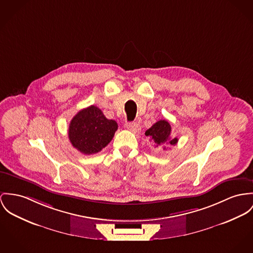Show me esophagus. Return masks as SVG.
Here are the masks:
<instances>
[{
  "label": "esophagus",
  "mask_w": 253,
  "mask_h": 253,
  "mask_svg": "<svg viewBox=\"0 0 253 253\" xmlns=\"http://www.w3.org/2000/svg\"><path fill=\"white\" fill-rule=\"evenodd\" d=\"M126 128L128 130H130L131 132H133V133H136V132H138L140 130L139 125L136 123V122H128V123H126Z\"/></svg>",
  "instance_id": "1"
}]
</instances>
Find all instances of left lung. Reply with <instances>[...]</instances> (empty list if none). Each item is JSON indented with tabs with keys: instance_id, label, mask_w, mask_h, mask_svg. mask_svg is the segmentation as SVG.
Here are the masks:
<instances>
[{
	"instance_id": "obj_1",
	"label": "left lung",
	"mask_w": 253,
	"mask_h": 253,
	"mask_svg": "<svg viewBox=\"0 0 253 253\" xmlns=\"http://www.w3.org/2000/svg\"><path fill=\"white\" fill-rule=\"evenodd\" d=\"M145 136L151 137L156 146L159 145H175L178 142V138L171 136V126L167 120H159L151 126L146 132ZM164 149L166 147L164 146Z\"/></svg>"
}]
</instances>
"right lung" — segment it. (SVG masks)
Wrapping results in <instances>:
<instances>
[{
	"instance_id": "add662e5",
	"label": "right lung",
	"mask_w": 253,
	"mask_h": 253,
	"mask_svg": "<svg viewBox=\"0 0 253 253\" xmlns=\"http://www.w3.org/2000/svg\"><path fill=\"white\" fill-rule=\"evenodd\" d=\"M117 121L108 119L102 111L89 106L72 118L68 128L71 144L81 153L95 154L106 147L117 130Z\"/></svg>"
}]
</instances>
